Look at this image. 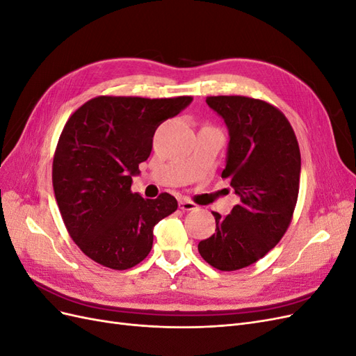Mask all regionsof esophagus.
Returning <instances> with one entry per match:
<instances>
[{
	"mask_svg": "<svg viewBox=\"0 0 356 356\" xmlns=\"http://www.w3.org/2000/svg\"><path fill=\"white\" fill-rule=\"evenodd\" d=\"M179 208H181L182 211H193V209L197 208V204H196L195 202L188 200V199H181V200H179Z\"/></svg>",
	"mask_w": 356,
	"mask_h": 356,
	"instance_id": "1",
	"label": "esophagus"
}]
</instances>
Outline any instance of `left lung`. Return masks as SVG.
Returning a JSON list of instances; mask_svg holds the SVG:
<instances>
[{
	"label": "left lung",
	"instance_id": "left-lung-1",
	"mask_svg": "<svg viewBox=\"0 0 356 356\" xmlns=\"http://www.w3.org/2000/svg\"><path fill=\"white\" fill-rule=\"evenodd\" d=\"M229 129L222 178L241 197L217 229L199 242L202 258L222 272L257 263L282 239L297 204L301 157L293 126L275 105L248 96H208Z\"/></svg>",
	"mask_w": 356,
	"mask_h": 356
}]
</instances>
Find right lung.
Listing matches in <instances>:
<instances>
[{"label": "right lung", "mask_w": 356, "mask_h": 356, "mask_svg": "<svg viewBox=\"0 0 356 356\" xmlns=\"http://www.w3.org/2000/svg\"><path fill=\"white\" fill-rule=\"evenodd\" d=\"M191 101L96 96L63 126L53 190L71 239L93 261L113 270L139 264L152 251L154 225L177 211L169 193L144 199L131 186L152 153L156 129Z\"/></svg>", "instance_id": "1"}]
</instances>
